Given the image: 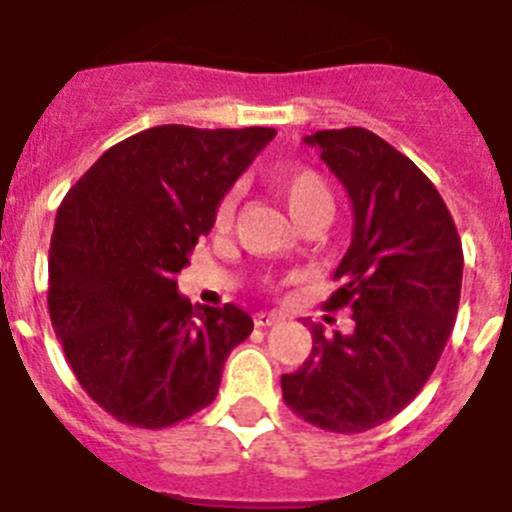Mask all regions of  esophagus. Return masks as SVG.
<instances>
[{"instance_id": "esophagus-1", "label": "esophagus", "mask_w": 512, "mask_h": 512, "mask_svg": "<svg viewBox=\"0 0 512 512\" xmlns=\"http://www.w3.org/2000/svg\"><path fill=\"white\" fill-rule=\"evenodd\" d=\"M284 315H279V312H256L253 315V323L259 325V328H269V325H277L282 323Z\"/></svg>"}]
</instances>
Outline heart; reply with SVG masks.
<instances>
[{"instance_id": "heart-1", "label": "heart", "mask_w": 512, "mask_h": 512, "mask_svg": "<svg viewBox=\"0 0 512 512\" xmlns=\"http://www.w3.org/2000/svg\"><path fill=\"white\" fill-rule=\"evenodd\" d=\"M274 187H277L279 197L284 200V205H287L289 215H292L295 223H300L302 217L312 215V212L318 210L333 212V194H330V187L315 171L284 169L279 171ZM233 202V197H228L220 205V210H217V223L220 225L228 223L230 215H233Z\"/></svg>"}]
</instances>
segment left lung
<instances>
[{
    "mask_svg": "<svg viewBox=\"0 0 512 512\" xmlns=\"http://www.w3.org/2000/svg\"><path fill=\"white\" fill-rule=\"evenodd\" d=\"M318 148L354 207L338 264L341 287L325 310H351V330L310 325L312 351L282 374L292 413L333 433H361L395 418L436 369L461 295L459 233L431 179L364 128L318 130Z\"/></svg>",
    "mask_w": 512,
    "mask_h": 512,
    "instance_id": "8db88e82",
    "label": "left lung"
}]
</instances>
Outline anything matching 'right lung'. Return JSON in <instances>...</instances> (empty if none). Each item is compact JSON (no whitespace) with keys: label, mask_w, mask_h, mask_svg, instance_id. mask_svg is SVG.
Segmentation results:
<instances>
[{"label":"right lung","mask_w":512,"mask_h":512,"mask_svg":"<svg viewBox=\"0 0 512 512\" xmlns=\"http://www.w3.org/2000/svg\"><path fill=\"white\" fill-rule=\"evenodd\" d=\"M274 128L158 125L99 156L63 197L48 310L87 395L120 423L166 428L207 408L253 320L179 295L176 274Z\"/></svg>","instance_id":"1"}]
</instances>
